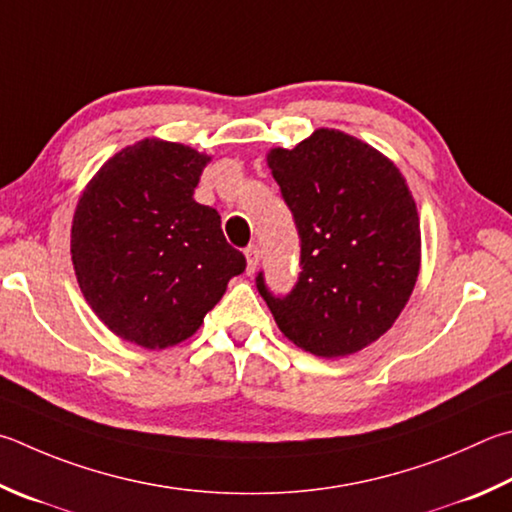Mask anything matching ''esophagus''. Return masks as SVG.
<instances>
[{"mask_svg": "<svg viewBox=\"0 0 512 512\" xmlns=\"http://www.w3.org/2000/svg\"><path fill=\"white\" fill-rule=\"evenodd\" d=\"M246 264H248V273H255V268L259 264V248L257 246L246 248Z\"/></svg>", "mask_w": 512, "mask_h": 512, "instance_id": "34e87169", "label": "esophagus"}]
</instances>
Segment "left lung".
I'll return each instance as SVG.
<instances>
[{
	"mask_svg": "<svg viewBox=\"0 0 512 512\" xmlns=\"http://www.w3.org/2000/svg\"><path fill=\"white\" fill-rule=\"evenodd\" d=\"M302 241L286 297L257 275L284 336L320 358L358 353L392 329L421 268V224L401 170L340 129L320 127L266 156Z\"/></svg>",
	"mask_w": 512,
	"mask_h": 512,
	"instance_id": "left-lung-1",
	"label": "left lung"
}]
</instances>
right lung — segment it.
<instances>
[{
  "label": "right lung",
  "instance_id": "right-lung-1",
  "mask_svg": "<svg viewBox=\"0 0 512 512\" xmlns=\"http://www.w3.org/2000/svg\"><path fill=\"white\" fill-rule=\"evenodd\" d=\"M210 159L143 138L100 167L73 212L80 291L111 333L138 347L188 340L246 268L221 232L219 212L192 197Z\"/></svg>",
  "mask_w": 512,
  "mask_h": 512
}]
</instances>
